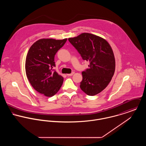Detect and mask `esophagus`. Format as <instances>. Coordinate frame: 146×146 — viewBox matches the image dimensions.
<instances>
[{"label":"esophagus","mask_w":146,"mask_h":146,"mask_svg":"<svg viewBox=\"0 0 146 146\" xmlns=\"http://www.w3.org/2000/svg\"><path fill=\"white\" fill-rule=\"evenodd\" d=\"M74 74V72H73L71 73V74H67V75L68 76H72Z\"/></svg>","instance_id":"obj_1"}]
</instances>
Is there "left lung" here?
I'll return each mask as SVG.
<instances>
[{
    "label": "left lung",
    "mask_w": 146,
    "mask_h": 146,
    "mask_svg": "<svg viewBox=\"0 0 146 146\" xmlns=\"http://www.w3.org/2000/svg\"><path fill=\"white\" fill-rule=\"evenodd\" d=\"M83 60L89 61V68L82 72L81 89L88 96H95L107 87L115 70L113 50L105 39L98 36L82 33L68 39Z\"/></svg>",
    "instance_id": "1"
}]
</instances>
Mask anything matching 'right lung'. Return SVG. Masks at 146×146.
Masks as SVG:
<instances>
[{
  "label": "right lung",
  "instance_id": "obj_1",
  "mask_svg": "<svg viewBox=\"0 0 146 146\" xmlns=\"http://www.w3.org/2000/svg\"><path fill=\"white\" fill-rule=\"evenodd\" d=\"M67 39H42L34 42L27 53L25 70L32 86L46 97L55 95L61 88L63 78L53 68L56 66L54 56Z\"/></svg>",
  "mask_w": 146,
  "mask_h": 146
}]
</instances>
